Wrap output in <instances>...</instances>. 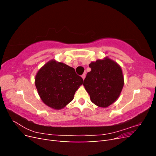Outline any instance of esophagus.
I'll return each instance as SVG.
<instances>
[{
    "label": "esophagus",
    "mask_w": 156,
    "mask_h": 156,
    "mask_svg": "<svg viewBox=\"0 0 156 156\" xmlns=\"http://www.w3.org/2000/svg\"><path fill=\"white\" fill-rule=\"evenodd\" d=\"M81 77H82L83 79L84 80V79H85V77H86V75H85V74H83V75H82V76H81Z\"/></svg>",
    "instance_id": "1"
}]
</instances>
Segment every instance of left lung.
<instances>
[{
	"label": "left lung",
	"instance_id": "left-lung-1",
	"mask_svg": "<svg viewBox=\"0 0 156 156\" xmlns=\"http://www.w3.org/2000/svg\"><path fill=\"white\" fill-rule=\"evenodd\" d=\"M91 71L84 80L83 86L91 101L99 107L106 108L119 98L124 80L120 66L105 57L89 64Z\"/></svg>",
	"mask_w": 156,
	"mask_h": 156
}]
</instances>
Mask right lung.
<instances>
[{"instance_id": "obj_1", "label": "right lung", "mask_w": 156, "mask_h": 156, "mask_svg": "<svg viewBox=\"0 0 156 156\" xmlns=\"http://www.w3.org/2000/svg\"><path fill=\"white\" fill-rule=\"evenodd\" d=\"M83 79L75 73L73 68L51 60L37 72L35 85L45 104L60 110L73 100L74 94L82 85Z\"/></svg>"}]
</instances>
